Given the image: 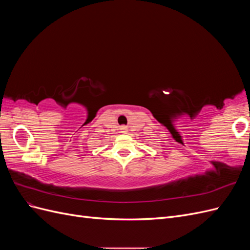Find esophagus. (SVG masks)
<instances>
[{
	"instance_id": "1",
	"label": "esophagus",
	"mask_w": 250,
	"mask_h": 250,
	"mask_svg": "<svg viewBox=\"0 0 250 250\" xmlns=\"http://www.w3.org/2000/svg\"><path fill=\"white\" fill-rule=\"evenodd\" d=\"M120 130H121V132L126 133V132H127V127H126V126H121V127H120Z\"/></svg>"
}]
</instances>
